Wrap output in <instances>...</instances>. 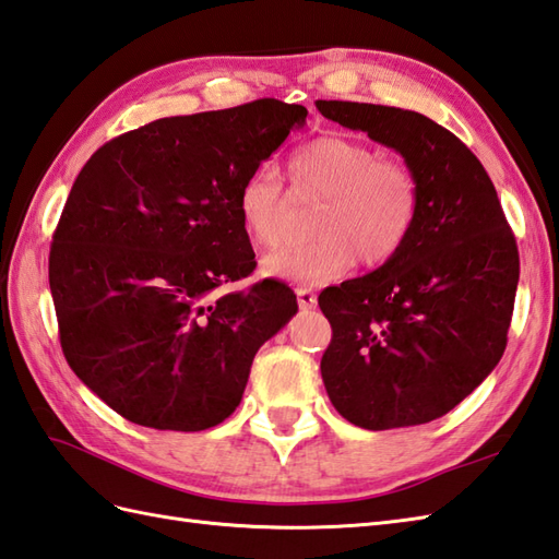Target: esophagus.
Here are the masks:
<instances>
[{
    "label": "esophagus",
    "instance_id": "esophagus-1",
    "mask_svg": "<svg viewBox=\"0 0 559 559\" xmlns=\"http://www.w3.org/2000/svg\"><path fill=\"white\" fill-rule=\"evenodd\" d=\"M297 305H300L302 309H314L317 307V295L311 288H297Z\"/></svg>",
    "mask_w": 559,
    "mask_h": 559
}]
</instances>
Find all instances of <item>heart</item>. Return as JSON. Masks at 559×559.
Masks as SVG:
<instances>
[{
    "instance_id": "1",
    "label": "heart",
    "mask_w": 559,
    "mask_h": 559,
    "mask_svg": "<svg viewBox=\"0 0 559 559\" xmlns=\"http://www.w3.org/2000/svg\"><path fill=\"white\" fill-rule=\"evenodd\" d=\"M288 171L300 190L323 194L314 214L317 238L269 254L262 262L264 276L314 285L347 274L357 259L381 266L405 248L417 226V176L367 142L317 138L293 154ZM236 206L245 233L262 248H276L288 200L274 168L259 166L245 176Z\"/></svg>"
}]
</instances>
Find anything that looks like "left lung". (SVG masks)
<instances>
[{"label":"left lung","mask_w":559,"mask_h":559,"mask_svg":"<svg viewBox=\"0 0 559 559\" xmlns=\"http://www.w3.org/2000/svg\"><path fill=\"white\" fill-rule=\"evenodd\" d=\"M326 119L393 147L419 180L405 248L319 295L333 338L321 379L349 424L385 431L443 417L496 369L514 309L519 252L484 164L424 114L319 99Z\"/></svg>","instance_id":"obj_1"}]
</instances>
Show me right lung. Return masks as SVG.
Segmentation results:
<instances>
[{"instance_id": "right-lung-1", "label": "right lung", "mask_w": 559, "mask_h": 559, "mask_svg": "<svg viewBox=\"0 0 559 559\" xmlns=\"http://www.w3.org/2000/svg\"><path fill=\"white\" fill-rule=\"evenodd\" d=\"M307 109L281 99L171 116L102 145L51 236L63 357L123 419L204 431L240 405L257 349L297 311L281 281L216 295L257 262L238 188Z\"/></svg>"}]
</instances>
